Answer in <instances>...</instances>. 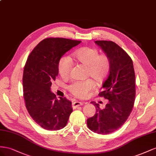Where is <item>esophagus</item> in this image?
Masks as SVG:
<instances>
[{
    "mask_svg": "<svg viewBox=\"0 0 156 156\" xmlns=\"http://www.w3.org/2000/svg\"><path fill=\"white\" fill-rule=\"evenodd\" d=\"M83 105V102H80L78 101H76L73 103V108H77L78 106H82Z\"/></svg>",
    "mask_w": 156,
    "mask_h": 156,
    "instance_id": "34e87169",
    "label": "esophagus"
}]
</instances>
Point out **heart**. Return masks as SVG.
Here are the masks:
<instances>
[{
	"instance_id": "1",
	"label": "heart",
	"mask_w": 156,
	"mask_h": 156,
	"mask_svg": "<svg viewBox=\"0 0 156 156\" xmlns=\"http://www.w3.org/2000/svg\"><path fill=\"white\" fill-rule=\"evenodd\" d=\"M75 60L87 66L86 74L97 82H101L107 76L110 69V61L106 55H99L97 49L83 47L74 53ZM73 67V61L68 55L62 56L58 63V70L62 77H67ZM95 82L92 79L84 80H73L67 86L70 93L77 97H86L95 87Z\"/></svg>"
}]
</instances>
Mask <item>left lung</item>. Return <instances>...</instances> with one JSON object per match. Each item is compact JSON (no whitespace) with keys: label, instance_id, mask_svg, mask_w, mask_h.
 Returning <instances> with one entry per match:
<instances>
[{"label":"left lung","instance_id":"1","mask_svg":"<svg viewBox=\"0 0 156 156\" xmlns=\"http://www.w3.org/2000/svg\"><path fill=\"white\" fill-rule=\"evenodd\" d=\"M110 61V69L101 87L100 97L108 100L105 109L91 102L96 114L88 118L87 125L93 131L108 135L121 127L132 112L135 100V74L130 56L112 41L95 42Z\"/></svg>","mask_w":156,"mask_h":156}]
</instances>
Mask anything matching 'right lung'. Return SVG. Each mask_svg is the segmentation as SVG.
Returning a JSON list of instances; mask_svg holds the SVG:
<instances>
[{
	"label": "right lung",
	"instance_id": "1",
	"mask_svg": "<svg viewBox=\"0 0 156 156\" xmlns=\"http://www.w3.org/2000/svg\"><path fill=\"white\" fill-rule=\"evenodd\" d=\"M80 42L63 38H45L26 61L23 76L25 106L31 118L44 129H63L73 112L72 103L65 97L57 99L50 87L58 76L61 57Z\"/></svg>",
	"mask_w": 156,
	"mask_h": 156
}]
</instances>
